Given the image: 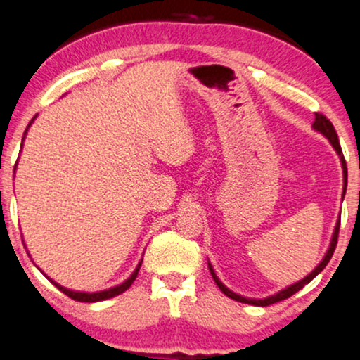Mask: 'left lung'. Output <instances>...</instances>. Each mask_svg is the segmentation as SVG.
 Listing matches in <instances>:
<instances>
[{
    "label": "left lung",
    "instance_id": "1",
    "mask_svg": "<svg viewBox=\"0 0 360 360\" xmlns=\"http://www.w3.org/2000/svg\"><path fill=\"white\" fill-rule=\"evenodd\" d=\"M314 129H315V131H319L320 134H323V136H326V137L328 139V141H330V144H332L333 149L337 150V154H339V158H340V162H342V171H344V194H345V189H347V164H345L344 154H342V147H340L339 137H337V132H335V129H333V125H332L330 120H328L327 117L323 115V114H319V112H317V114H315V120H314ZM339 229H340V219H339V221H337V224H335V229H333L332 241H330V248H328V251H327V253H326V257H323L322 262L319 263V266L315 268V270L311 271L310 275H307L304 280L297 281V283L290 285V287H287V288H285V290H281V292L275 293V295H271V297H266V298H262V300H257V298H245V297L238 295V293H235V292H231V290L224 287V285L221 283V281H219L218 276H216L214 270H213V266H211V263H207V266H210L211 276H213L214 283L218 285L219 290H221V292H223L224 295H226V297L233 298V300H236V302H241V304H250V305H257V307H268V305H271V304H276V302H281V300H285V298L292 297L293 293H297V292H298V290H302V288H304L307 283H310V281L314 280L315 276H317V275L320 274V271H322L323 268L327 266V263L330 262V258H332L333 251H335L337 240H339Z\"/></svg>",
    "mask_w": 360,
    "mask_h": 360
}]
</instances>
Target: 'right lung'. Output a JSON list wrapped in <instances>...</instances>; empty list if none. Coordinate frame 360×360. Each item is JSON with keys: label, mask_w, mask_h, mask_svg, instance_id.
I'll use <instances>...</instances> for the list:
<instances>
[{"label": "right lung", "mask_w": 360, "mask_h": 360, "mask_svg": "<svg viewBox=\"0 0 360 360\" xmlns=\"http://www.w3.org/2000/svg\"><path fill=\"white\" fill-rule=\"evenodd\" d=\"M37 117V115H34ZM33 117V119H34ZM33 122V120H32ZM30 127V125H28ZM141 265H142V262H139V265H137V268L136 270H134V274L129 276L127 280L124 281V283H120V285H117V287H114V288H109V290H103V292H95V293H85V292H73V290H68V288H65V287H62V285H58V283H55L53 280H50L51 283L55 285L56 288L60 290V292H63L65 295L67 297H70V298H73V300H77V302H89V304H92V302H102V300H107V298H112V297H117V295H120V293H124L125 290H127L129 287H131L132 285V281L137 278V274H139V268H141Z\"/></svg>", "instance_id": "add662e5"}]
</instances>
